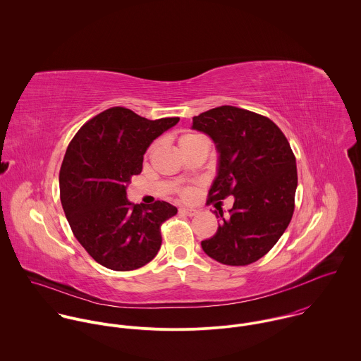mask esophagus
I'll list each match as a JSON object with an SVG mask.
<instances>
[{
    "instance_id": "1",
    "label": "esophagus",
    "mask_w": 361,
    "mask_h": 361,
    "mask_svg": "<svg viewBox=\"0 0 361 361\" xmlns=\"http://www.w3.org/2000/svg\"><path fill=\"white\" fill-rule=\"evenodd\" d=\"M180 212H182V214H186V215H189V216H195L199 211H197V209H193V208H186V207H183V208H180Z\"/></svg>"
}]
</instances>
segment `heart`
Listing matches in <instances>:
<instances>
[{"label":"heart","mask_w":361,"mask_h":361,"mask_svg":"<svg viewBox=\"0 0 361 361\" xmlns=\"http://www.w3.org/2000/svg\"><path fill=\"white\" fill-rule=\"evenodd\" d=\"M199 137H200V135H196V133H183V135L179 137V146H180V149L189 146L192 142H195V140L199 139ZM154 147L155 145H153V146L149 149V154L154 150Z\"/></svg>","instance_id":"obj_1"}]
</instances>
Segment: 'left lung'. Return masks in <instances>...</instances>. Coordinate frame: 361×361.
Returning <instances> with one entry per match:
<instances>
[{
  "instance_id": "1",
  "label": "left lung",
  "mask_w": 361,
  "mask_h": 361,
  "mask_svg": "<svg viewBox=\"0 0 361 361\" xmlns=\"http://www.w3.org/2000/svg\"><path fill=\"white\" fill-rule=\"evenodd\" d=\"M219 153L207 204L235 197L222 208L215 235L202 242L207 256L225 265H249L265 256L288 228L298 188L296 158L283 132L267 116L221 105L193 116Z\"/></svg>"
}]
</instances>
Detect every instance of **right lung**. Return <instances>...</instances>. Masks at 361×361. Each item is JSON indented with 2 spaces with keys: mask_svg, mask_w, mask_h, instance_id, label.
<instances>
[{
  "mask_svg": "<svg viewBox=\"0 0 361 361\" xmlns=\"http://www.w3.org/2000/svg\"><path fill=\"white\" fill-rule=\"evenodd\" d=\"M179 118L150 121L123 106L87 121L71 140L59 171L61 203L85 250L105 268L137 269L157 256L161 225L178 212L166 202L133 204L126 186L152 142Z\"/></svg>",
  "mask_w": 361,
  "mask_h": 361,
  "instance_id": "right-lung-1",
  "label": "right lung"
}]
</instances>
